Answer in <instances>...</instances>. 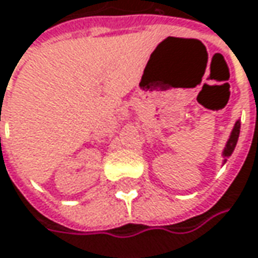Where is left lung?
Wrapping results in <instances>:
<instances>
[{
    "label": "left lung",
    "mask_w": 258,
    "mask_h": 258,
    "mask_svg": "<svg viewBox=\"0 0 258 258\" xmlns=\"http://www.w3.org/2000/svg\"><path fill=\"white\" fill-rule=\"evenodd\" d=\"M240 127H241L240 119H237V121H235V124H234V128H232V131H231L230 139H228L227 144H225V147H224V151H222V157H224V160H222V162L224 163L227 162V159H228L231 154H232V151H234L235 146H237V141H238V137H240Z\"/></svg>",
    "instance_id": "8db88e82"
}]
</instances>
